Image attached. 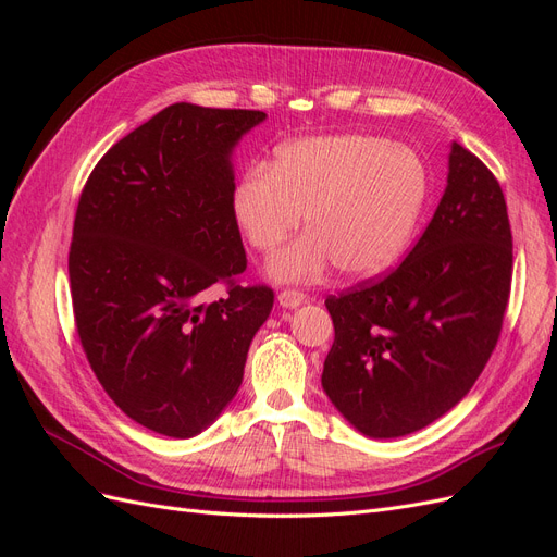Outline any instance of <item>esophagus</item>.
<instances>
[{
  "mask_svg": "<svg viewBox=\"0 0 557 557\" xmlns=\"http://www.w3.org/2000/svg\"><path fill=\"white\" fill-rule=\"evenodd\" d=\"M305 301H307V295L297 288H285L278 293V305L285 309H295L299 305H305Z\"/></svg>",
  "mask_w": 557,
  "mask_h": 557,
  "instance_id": "1",
  "label": "esophagus"
}]
</instances>
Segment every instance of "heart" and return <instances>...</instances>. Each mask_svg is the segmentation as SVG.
<instances>
[{"label":"heart","instance_id":"1","mask_svg":"<svg viewBox=\"0 0 557 557\" xmlns=\"http://www.w3.org/2000/svg\"><path fill=\"white\" fill-rule=\"evenodd\" d=\"M430 178L411 148L372 134H332L283 146L272 170L252 166L234 190V218L262 256L307 232L269 262L278 281H313L334 264L348 276L391 267L411 242Z\"/></svg>","mask_w":557,"mask_h":557}]
</instances>
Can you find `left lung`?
<instances>
[{"mask_svg": "<svg viewBox=\"0 0 557 557\" xmlns=\"http://www.w3.org/2000/svg\"><path fill=\"white\" fill-rule=\"evenodd\" d=\"M511 274L513 237L499 183L453 144L446 193L409 256L325 299L334 344L323 387L334 407L374 440L442 418L493 356Z\"/></svg>", "mask_w": 557, "mask_h": 557, "instance_id": "8db88e82", "label": "left lung"}]
</instances>
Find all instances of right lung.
<instances>
[{"instance_id":"right-lung-1","label":"right lung","mask_w":557,"mask_h":557,"mask_svg":"<svg viewBox=\"0 0 557 557\" xmlns=\"http://www.w3.org/2000/svg\"><path fill=\"white\" fill-rule=\"evenodd\" d=\"M262 111L172 104L113 144L76 207L70 283L78 342L134 423L199 434L237 395L248 346L274 307L242 285L230 153ZM223 284L226 297L201 302Z\"/></svg>"}]
</instances>
